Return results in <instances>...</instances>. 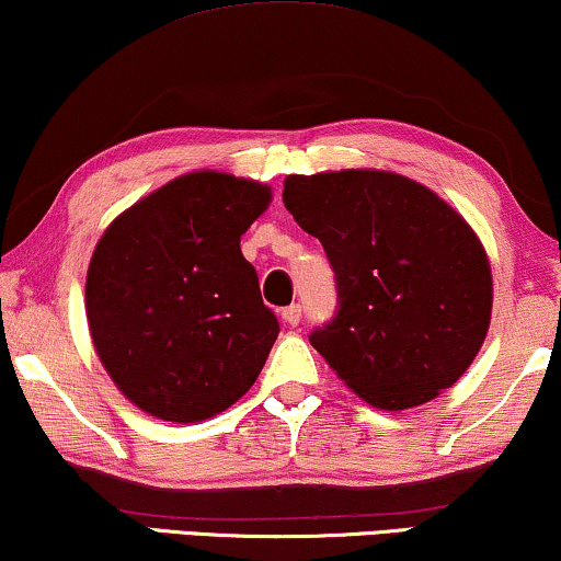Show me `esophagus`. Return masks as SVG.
Segmentation results:
<instances>
[{"label": "esophagus", "instance_id": "obj_1", "mask_svg": "<svg viewBox=\"0 0 561 561\" xmlns=\"http://www.w3.org/2000/svg\"><path fill=\"white\" fill-rule=\"evenodd\" d=\"M280 317H283V321H286L288 327H296L298 321H301V306H298V304H290L288 309H283Z\"/></svg>", "mask_w": 561, "mask_h": 561}]
</instances>
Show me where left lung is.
<instances>
[{"instance_id": "left-lung-1", "label": "left lung", "mask_w": 561, "mask_h": 561, "mask_svg": "<svg viewBox=\"0 0 561 561\" xmlns=\"http://www.w3.org/2000/svg\"><path fill=\"white\" fill-rule=\"evenodd\" d=\"M283 204L332 263L336 313L309 340L344 386L382 411L455 386L493 311L472 227L434 191L388 171L288 175Z\"/></svg>"}]
</instances>
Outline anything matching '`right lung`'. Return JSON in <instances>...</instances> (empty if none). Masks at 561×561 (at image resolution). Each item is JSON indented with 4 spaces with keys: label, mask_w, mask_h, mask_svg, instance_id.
Wrapping results in <instances>:
<instances>
[{
    "label": "right lung",
    "mask_w": 561,
    "mask_h": 561,
    "mask_svg": "<svg viewBox=\"0 0 561 561\" xmlns=\"http://www.w3.org/2000/svg\"><path fill=\"white\" fill-rule=\"evenodd\" d=\"M267 204L271 188L257 181L186 173L122 211L96 242L89 332L137 409L196 424L257 380L280 327L240 237Z\"/></svg>",
    "instance_id": "right-lung-1"
}]
</instances>
